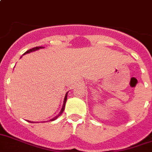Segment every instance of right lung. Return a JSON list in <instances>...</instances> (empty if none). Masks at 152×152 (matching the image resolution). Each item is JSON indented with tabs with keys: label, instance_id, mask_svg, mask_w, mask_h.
<instances>
[{
	"label": "right lung",
	"instance_id": "1",
	"mask_svg": "<svg viewBox=\"0 0 152 152\" xmlns=\"http://www.w3.org/2000/svg\"><path fill=\"white\" fill-rule=\"evenodd\" d=\"M41 48H44V47H36V48H31V49H30V50H27V51H26V52L24 53V54H28V53H31V52H33V51H35V50H39V49H41ZM20 58H21V57H20ZM67 93H68V91H67V93H66V94H65V97H64V103H63V106H62V108H61V111H60V112H59V114H58V115H57V116H55V117H54V118H53L52 119H50V121H54V120H56V119L58 118V117H59V116H61V114L63 113L64 110V107H65L66 101H67ZM26 121H28V122H31V123H34V121H28V120H26Z\"/></svg>",
	"mask_w": 152,
	"mask_h": 152
}]
</instances>
